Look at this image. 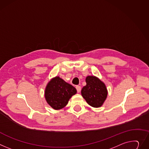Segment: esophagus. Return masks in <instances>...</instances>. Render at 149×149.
<instances>
[{
  "label": "esophagus",
  "mask_w": 149,
  "mask_h": 149,
  "mask_svg": "<svg viewBox=\"0 0 149 149\" xmlns=\"http://www.w3.org/2000/svg\"><path fill=\"white\" fill-rule=\"evenodd\" d=\"M76 88H77V92L79 93L81 91V86H76Z\"/></svg>",
  "instance_id": "esophagus-1"
}]
</instances>
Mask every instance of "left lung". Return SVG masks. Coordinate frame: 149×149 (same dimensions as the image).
Masks as SVG:
<instances>
[{
	"mask_svg": "<svg viewBox=\"0 0 149 149\" xmlns=\"http://www.w3.org/2000/svg\"><path fill=\"white\" fill-rule=\"evenodd\" d=\"M86 86L81 90V95L87 103L93 107H101L107 96L105 84L98 77L88 75L86 78Z\"/></svg>",
	"mask_w": 149,
	"mask_h": 149,
	"instance_id": "8db88e82",
	"label": "left lung"
}]
</instances>
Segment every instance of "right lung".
<instances>
[{
    "label": "right lung",
    "instance_id": "1",
    "mask_svg": "<svg viewBox=\"0 0 149 149\" xmlns=\"http://www.w3.org/2000/svg\"><path fill=\"white\" fill-rule=\"evenodd\" d=\"M76 88L56 76L52 78L45 88V99L53 109L59 110L66 106L71 97L77 93Z\"/></svg>",
    "mask_w": 149,
    "mask_h": 149
}]
</instances>
